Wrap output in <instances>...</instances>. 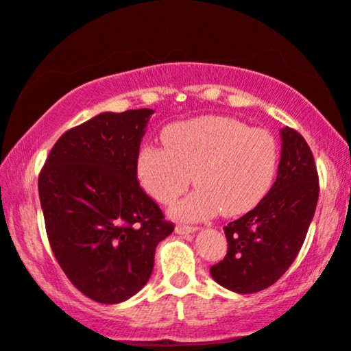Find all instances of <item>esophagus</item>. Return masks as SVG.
I'll return each instance as SVG.
<instances>
[{
  "instance_id": "1",
  "label": "esophagus",
  "mask_w": 351,
  "mask_h": 351,
  "mask_svg": "<svg viewBox=\"0 0 351 351\" xmlns=\"http://www.w3.org/2000/svg\"><path fill=\"white\" fill-rule=\"evenodd\" d=\"M196 230H197V227L184 226V223H176V227H175V232H176V234H180V235L193 234V232H196Z\"/></svg>"
}]
</instances>
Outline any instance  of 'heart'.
<instances>
[{"label": "heart", "mask_w": 351, "mask_h": 351, "mask_svg": "<svg viewBox=\"0 0 351 351\" xmlns=\"http://www.w3.org/2000/svg\"><path fill=\"white\" fill-rule=\"evenodd\" d=\"M163 142L165 149L149 143L141 150L137 175L162 204L186 191L193 175L197 189L173 209L180 219L201 221L219 210L239 216L271 186L278 145L268 130L226 116H202L168 125Z\"/></svg>", "instance_id": "obj_1"}]
</instances>
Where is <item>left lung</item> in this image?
<instances>
[{"label":"left lung","instance_id":"1","mask_svg":"<svg viewBox=\"0 0 351 351\" xmlns=\"http://www.w3.org/2000/svg\"><path fill=\"white\" fill-rule=\"evenodd\" d=\"M278 176L256 208L223 227L227 255L210 276L239 294L258 293L286 273L301 250L319 199L314 155L298 130H281Z\"/></svg>","mask_w":351,"mask_h":351}]
</instances>
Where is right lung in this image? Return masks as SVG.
<instances>
[{"instance_id": "obj_1", "label": "right lung", "mask_w": 351, "mask_h": 351, "mask_svg": "<svg viewBox=\"0 0 351 351\" xmlns=\"http://www.w3.org/2000/svg\"><path fill=\"white\" fill-rule=\"evenodd\" d=\"M152 114L103 112L66 130L39 175L55 258L75 288L101 304L125 301L147 285L155 248L175 229L137 180Z\"/></svg>"}]
</instances>
